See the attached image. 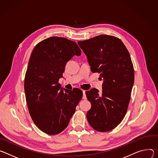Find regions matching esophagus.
<instances>
[{
	"label": "esophagus",
	"instance_id": "obj_1",
	"mask_svg": "<svg viewBox=\"0 0 158 158\" xmlns=\"http://www.w3.org/2000/svg\"><path fill=\"white\" fill-rule=\"evenodd\" d=\"M82 92H83V98L86 99V95H85V90H82Z\"/></svg>",
	"mask_w": 158,
	"mask_h": 158
}]
</instances>
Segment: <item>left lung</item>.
<instances>
[{"instance_id": "left-lung-1", "label": "left lung", "mask_w": 158, "mask_h": 158, "mask_svg": "<svg viewBox=\"0 0 158 158\" xmlns=\"http://www.w3.org/2000/svg\"><path fill=\"white\" fill-rule=\"evenodd\" d=\"M78 44L92 72L100 73L103 80L101 93L96 89L85 92L92 105L87 120L97 131H111L123 120L131 98L134 70L129 52L120 39L109 35L102 34Z\"/></svg>"}]
</instances>
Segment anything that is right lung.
<instances>
[{
    "label": "right lung",
    "mask_w": 158,
    "mask_h": 158,
    "mask_svg": "<svg viewBox=\"0 0 158 158\" xmlns=\"http://www.w3.org/2000/svg\"><path fill=\"white\" fill-rule=\"evenodd\" d=\"M75 55H81L75 42L53 36L37 44L30 56L24 79L27 106L34 123L47 134L66 129L83 97L81 90L62 89L58 83Z\"/></svg>",
    "instance_id": "1"
}]
</instances>
